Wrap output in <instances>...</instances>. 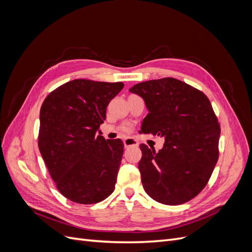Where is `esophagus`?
<instances>
[{"label": "esophagus", "mask_w": 252, "mask_h": 252, "mask_svg": "<svg viewBox=\"0 0 252 252\" xmlns=\"http://www.w3.org/2000/svg\"><path fill=\"white\" fill-rule=\"evenodd\" d=\"M124 146L125 148H129V147H138L139 146V143L136 140L132 139V138H126L124 141Z\"/></svg>", "instance_id": "esophagus-1"}]
</instances>
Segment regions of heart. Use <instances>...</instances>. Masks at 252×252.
<instances>
[{
	"instance_id": "b5f03b06",
	"label": "heart",
	"mask_w": 252,
	"mask_h": 252,
	"mask_svg": "<svg viewBox=\"0 0 252 252\" xmlns=\"http://www.w3.org/2000/svg\"><path fill=\"white\" fill-rule=\"evenodd\" d=\"M122 131H124V132H130L131 131V126H129V125H124V126H122Z\"/></svg>"
}]
</instances>
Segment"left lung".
Listing matches in <instances>:
<instances>
[{"instance_id": "left-lung-1", "label": "left lung", "mask_w": 252, "mask_h": 252, "mask_svg": "<svg viewBox=\"0 0 252 252\" xmlns=\"http://www.w3.org/2000/svg\"><path fill=\"white\" fill-rule=\"evenodd\" d=\"M129 91L142 96L149 111L142 132L165 138L158 151L140 145L145 191L165 205L192 200L207 185L219 158L220 128L209 98L173 78L142 82Z\"/></svg>"}]
</instances>
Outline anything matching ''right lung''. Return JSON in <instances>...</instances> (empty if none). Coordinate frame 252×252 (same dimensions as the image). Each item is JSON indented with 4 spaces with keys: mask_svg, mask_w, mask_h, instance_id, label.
Returning <instances> with one entry per match:
<instances>
[{
    "mask_svg": "<svg viewBox=\"0 0 252 252\" xmlns=\"http://www.w3.org/2000/svg\"><path fill=\"white\" fill-rule=\"evenodd\" d=\"M123 87L122 82L73 80L42 104L39 149L57 189L71 202L95 204L113 192L124 144L97 130Z\"/></svg>",
    "mask_w": 252,
    "mask_h": 252,
    "instance_id": "add662e5",
    "label": "right lung"
}]
</instances>
